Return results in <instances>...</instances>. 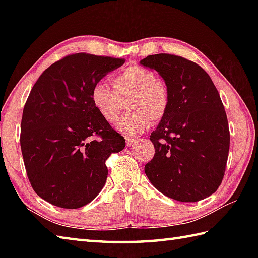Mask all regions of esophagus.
<instances>
[{"instance_id":"34e87169","label":"esophagus","mask_w":258,"mask_h":258,"mask_svg":"<svg viewBox=\"0 0 258 258\" xmlns=\"http://www.w3.org/2000/svg\"><path fill=\"white\" fill-rule=\"evenodd\" d=\"M125 140H126V145H127V146L133 145V144L135 143V142L139 141L138 139H131V138H126Z\"/></svg>"}]
</instances>
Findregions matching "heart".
I'll use <instances>...</instances> for the list:
<instances>
[{
    "mask_svg": "<svg viewBox=\"0 0 258 258\" xmlns=\"http://www.w3.org/2000/svg\"><path fill=\"white\" fill-rule=\"evenodd\" d=\"M114 90L98 81L91 89V101L96 112L107 120L116 118L120 98L128 97L126 107L131 112L115 122V128L126 135L143 132L150 123L161 120L167 113L169 94L165 82L155 78L153 71L138 64L130 65L113 79Z\"/></svg>",
    "mask_w": 258,
    "mask_h": 258,
    "instance_id": "b5f03b06",
    "label": "heart"
}]
</instances>
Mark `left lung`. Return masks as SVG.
I'll use <instances>...</instances> for the list:
<instances>
[{"label":"left lung","mask_w":258,"mask_h":258,"mask_svg":"<svg viewBox=\"0 0 258 258\" xmlns=\"http://www.w3.org/2000/svg\"><path fill=\"white\" fill-rule=\"evenodd\" d=\"M140 64L155 70L169 94L167 113L150 140L155 147L145 174L162 194L197 202L215 193L229 151L227 116L221 96L204 70L172 54H155Z\"/></svg>","instance_id":"left-lung-1"}]
</instances>
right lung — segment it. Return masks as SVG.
Here are the masks:
<instances>
[{
	"label": "right lung",
	"instance_id": "right-lung-1",
	"mask_svg": "<svg viewBox=\"0 0 258 258\" xmlns=\"http://www.w3.org/2000/svg\"><path fill=\"white\" fill-rule=\"evenodd\" d=\"M123 58L76 53L41 74L23 109L21 150L33 189L57 207L80 208L102 190L105 161L125 140L96 112L91 89ZM97 136L100 139H92Z\"/></svg>",
	"mask_w": 258,
	"mask_h": 258
}]
</instances>
